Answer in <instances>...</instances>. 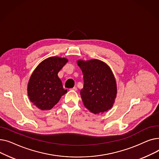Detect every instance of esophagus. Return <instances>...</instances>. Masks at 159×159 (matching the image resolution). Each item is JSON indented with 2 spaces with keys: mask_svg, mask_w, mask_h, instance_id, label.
<instances>
[{
  "mask_svg": "<svg viewBox=\"0 0 159 159\" xmlns=\"http://www.w3.org/2000/svg\"><path fill=\"white\" fill-rule=\"evenodd\" d=\"M71 90H73V91H77V88H76V87H74V88H71Z\"/></svg>",
  "mask_w": 159,
  "mask_h": 159,
  "instance_id": "1",
  "label": "esophagus"
}]
</instances>
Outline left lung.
I'll use <instances>...</instances> for the list:
<instances>
[{
  "instance_id": "8db88e82",
  "label": "left lung",
  "mask_w": 159,
  "mask_h": 159,
  "mask_svg": "<svg viewBox=\"0 0 159 159\" xmlns=\"http://www.w3.org/2000/svg\"><path fill=\"white\" fill-rule=\"evenodd\" d=\"M84 79L80 93L84 106L94 114L103 113L112 107L116 96V84L111 70L97 59L79 60Z\"/></svg>"
}]
</instances>
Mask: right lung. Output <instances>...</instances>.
I'll return each mask as SVG.
<instances>
[{
  "label": "right lung",
  "mask_w": 159,
  "mask_h": 159,
  "mask_svg": "<svg viewBox=\"0 0 159 159\" xmlns=\"http://www.w3.org/2000/svg\"><path fill=\"white\" fill-rule=\"evenodd\" d=\"M68 61L66 58L49 57L33 72L28 84V95L30 101L39 109L51 110L67 93L58 73Z\"/></svg>",
  "instance_id": "add662e5"
}]
</instances>
